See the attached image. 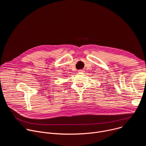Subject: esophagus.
Segmentation results:
<instances>
[{
	"mask_svg": "<svg viewBox=\"0 0 146 146\" xmlns=\"http://www.w3.org/2000/svg\"><path fill=\"white\" fill-rule=\"evenodd\" d=\"M78 72H83V70H79Z\"/></svg>",
	"mask_w": 146,
	"mask_h": 146,
	"instance_id": "esophagus-1",
	"label": "esophagus"
}]
</instances>
